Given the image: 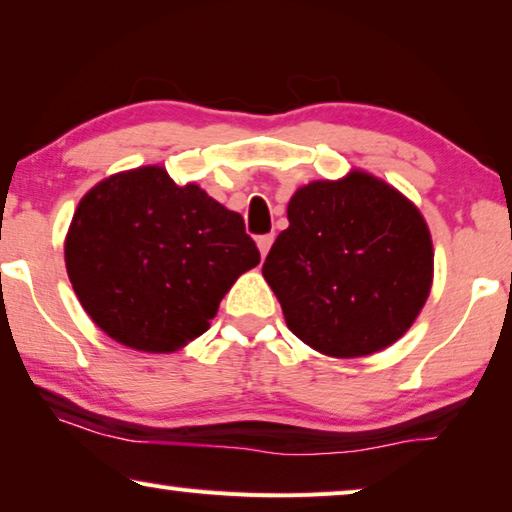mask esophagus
Returning <instances> with one entry per match:
<instances>
[{
	"mask_svg": "<svg viewBox=\"0 0 512 512\" xmlns=\"http://www.w3.org/2000/svg\"><path fill=\"white\" fill-rule=\"evenodd\" d=\"M272 242H274V235L272 233H267V235H261V238L256 240V245H258V251H261V256L265 258L267 256V251H270V247H272Z\"/></svg>",
	"mask_w": 512,
	"mask_h": 512,
	"instance_id": "34e87169",
	"label": "esophagus"
}]
</instances>
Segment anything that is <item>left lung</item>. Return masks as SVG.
<instances>
[{"instance_id": "left-lung-1", "label": "left lung", "mask_w": 512, "mask_h": 512, "mask_svg": "<svg viewBox=\"0 0 512 512\" xmlns=\"http://www.w3.org/2000/svg\"><path fill=\"white\" fill-rule=\"evenodd\" d=\"M432 261L419 208L355 169L290 196L288 229L274 240L263 277L300 341L355 359L389 348L412 327L430 295Z\"/></svg>"}]
</instances>
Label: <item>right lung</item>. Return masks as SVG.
Instances as JSON below:
<instances>
[{
  "label": "right lung",
  "instance_id": "add662e5",
  "mask_svg": "<svg viewBox=\"0 0 512 512\" xmlns=\"http://www.w3.org/2000/svg\"><path fill=\"white\" fill-rule=\"evenodd\" d=\"M96 325L141 352H176L210 327L235 279L261 263L238 212L151 164L82 196L64 245Z\"/></svg>",
  "mask_w": 512,
  "mask_h": 512
}]
</instances>
